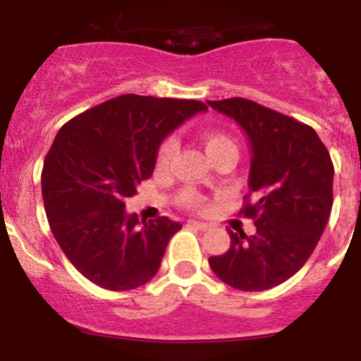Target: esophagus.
<instances>
[{
    "label": "esophagus",
    "instance_id": "1",
    "mask_svg": "<svg viewBox=\"0 0 361 361\" xmlns=\"http://www.w3.org/2000/svg\"><path fill=\"white\" fill-rule=\"evenodd\" d=\"M188 226L197 227L198 231H207V229H210V224H207V222H200V221H188Z\"/></svg>",
    "mask_w": 361,
    "mask_h": 361
}]
</instances>
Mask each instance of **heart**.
Wrapping results in <instances>:
<instances>
[{
  "instance_id": "1",
  "label": "heart",
  "mask_w": 361,
  "mask_h": 361,
  "mask_svg": "<svg viewBox=\"0 0 361 361\" xmlns=\"http://www.w3.org/2000/svg\"><path fill=\"white\" fill-rule=\"evenodd\" d=\"M202 140H204L207 152L209 156L214 157L221 154L224 151H229V149H235L238 151V146H235L234 139L231 135H227L226 132L221 130H205L202 134ZM178 142L175 137H166L161 142L159 149H157V166L166 168L169 163L173 161V157L176 154ZM180 204L185 207V209L190 210H202L205 207V198L204 195L198 193L195 188H185L183 192L180 193Z\"/></svg>"
}]
</instances>
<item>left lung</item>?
Segmentation results:
<instances>
[{"instance_id": "obj_1", "label": "left lung", "mask_w": 361, "mask_h": 361, "mask_svg": "<svg viewBox=\"0 0 361 361\" xmlns=\"http://www.w3.org/2000/svg\"><path fill=\"white\" fill-rule=\"evenodd\" d=\"M241 126L251 144L250 193L241 209L255 235L233 233L209 264L224 283L259 292L295 275L316 250L333 207L334 166L312 127L244 98L209 102Z\"/></svg>"}]
</instances>
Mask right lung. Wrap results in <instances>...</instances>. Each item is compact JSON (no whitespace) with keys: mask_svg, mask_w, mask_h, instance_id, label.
Returning a JSON list of instances; mask_svg holds the SVG:
<instances>
[{"mask_svg":"<svg viewBox=\"0 0 361 361\" xmlns=\"http://www.w3.org/2000/svg\"><path fill=\"white\" fill-rule=\"evenodd\" d=\"M207 105L122 94L61 127L44 161L49 226L78 271L98 287L123 292L147 283L181 224L157 217L139 227L126 198L151 178L157 149Z\"/></svg>","mask_w":361,"mask_h":361,"instance_id":"obj_1","label":"right lung"}]
</instances>
